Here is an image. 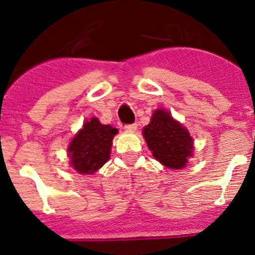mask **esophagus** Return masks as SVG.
<instances>
[{"label":"esophagus","instance_id":"esophagus-1","mask_svg":"<svg viewBox=\"0 0 255 255\" xmlns=\"http://www.w3.org/2000/svg\"><path fill=\"white\" fill-rule=\"evenodd\" d=\"M136 128H138V125H136V124H129V125L124 126V129H125L126 131H130V132L135 131V130H136Z\"/></svg>","mask_w":255,"mask_h":255}]
</instances>
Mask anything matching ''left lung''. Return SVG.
Returning <instances> with one entry per match:
<instances>
[{
  "mask_svg": "<svg viewBox=\"0 0 255 255\" xmlns=\"http://www.w3.org/2000/svg\"><path fill=\"white\" fill-rule=\"evenodd\" d=\"M143 135L155 159L168 168L185 167L193 153V139L181 124L173 120L170 112L157 110Z\"/></svg>",
  "mask_w": 255,
  "mask_h": 255,
  "instance_id": "obj_1",
  "label": "left lung"
}]
</instances>
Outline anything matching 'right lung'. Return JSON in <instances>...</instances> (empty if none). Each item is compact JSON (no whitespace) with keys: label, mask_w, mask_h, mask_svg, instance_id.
<instances>
[{"label":"right lung","mask_w":255,"mask_h":255,"mask_svg":"<svg viewBox=\"0 0 255 255\" xmlns=\"http://www.w3.org/2000/svg\"><path fill=\"white\" fill-rule=\"evenodd\" d=\"M115 134L117 129L111 125H102L98 119L92 117L70 143L71 166L79 173L96 172L110 158Z\"/></svg>","instance_id":"right-lung-1"}]
</instances>
